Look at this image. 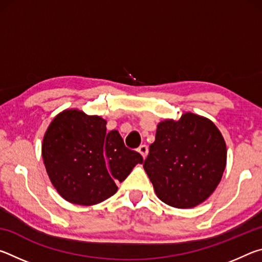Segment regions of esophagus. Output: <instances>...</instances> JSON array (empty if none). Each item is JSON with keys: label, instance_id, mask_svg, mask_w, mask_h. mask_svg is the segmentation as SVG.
Returning <instances> with one entry per match:
<instances>
[{"label": "esophagus", "instance_id": "34e87169", "mask_svg": "<svg viewBox=\"0 0 262 262\" xmlns=\"http://www.w3.org/2000/svg\"><path fill=\"white\" fill-rule=\"evenodd\" d=\"M148 151H149V149H148V147L145 144H142V145H140L139 148H137V152H140L141 156L143 157V158L147 157Z\"/></svg>", "mask_w": 262, "mask_h": 262}]
</instances>
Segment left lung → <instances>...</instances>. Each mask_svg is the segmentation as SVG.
I'll list each match as a JSON object with an SVG mask.
<instances>
[{
	"mask_svg": "<svg viewBox=\"0 0 262 262\" xmlns=\"http://www.w3.org/2000/svg\"><path fill=\"white\" fill-rule=\"evenodd\" d=\"M227 165V144L209 119L186 112L157 125L143 167L161 201L188 209L214 193Z\"/></svg>",
	"mask_w": 262,
	"mask_h": 262,
	"instance_id": "obj_1",
	"label": "left lung"
}]
</instances>
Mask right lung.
I'll return each mask as SVG.
<instances>
[{
	"label": "right lung",
	"instance_id": "1",
	"mask_svg": "<svg viewBox=\"0 0 262 262\" xmlns=\"http://www.w3.org/2000/svg\"><path fill=\"white\" fill-rule=\"evenodd\" d=\"M106 120L67 108L53 119L43 135L41 155L47 174L66 201L94 206L112 196L143 158L126 148Z\"/></svg>",
	"mask_w": 262,
	"mask_h": 262
}]
</instances>
